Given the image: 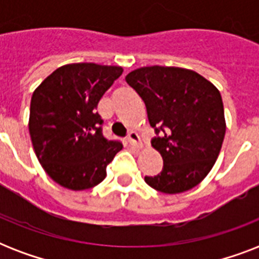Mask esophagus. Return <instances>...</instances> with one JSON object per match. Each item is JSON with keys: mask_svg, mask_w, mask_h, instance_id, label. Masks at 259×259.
Wrapping results in <instances>:
<instances>
[{"mask_svg": "<svg viewBox=\"0 0 259 259\" xmlns=\"http://www.w3.org/2000/svg\"><path fill=\"white\" fill-rule=\"evenodd\" d=\"M126 140L129 142V145L133 146V148H140L141 146V144H140V136L136 132H129Z\"/></svg>", "mask_w": 259, "mask_h": 259, "instance_id": "34e87169", "label": "esophagus"}]
</instances>
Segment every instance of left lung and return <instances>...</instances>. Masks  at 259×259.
Returning <instances> with one entry per match:
<instances>
[{
  "label": "left lung",
  "mask_w": 259,
  "mask_h": 259,
  "mask_svg": "<svg viewBox=\"0 0 259 259\" xmlns=\"http://www.w3.org/2000/svg\"><path fill=\"white\" fill-rule=\"evenodd\" d=\"M141 97L156 137L152 145L164 166L146 184L164 193H180L204 179L217 161L226 133L219 90L195 71L179 67H142L126 76Z\"/></svg>",
  "instance_id": "8db88e82"
}]
</instances>
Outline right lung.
<instances>
[{
    "label": "right lung",
    "instance_id": "1",
    "mask_svg": "<svg viewBox=\"0 0 259 259\" xmlns=\"http://www.w3.org/2000/svg\"><path fill=\"white\" fill-rule=\"evenodd\" d=\"M121 67L75 63L55 70L34 90L29 134L48 176L64 188L83 191L106 177V166L122 149L119 140L102 134L98 103Z\"/></svg>",
    "mask_w": 259,
    "mask_h": 259
}]
</instances>
